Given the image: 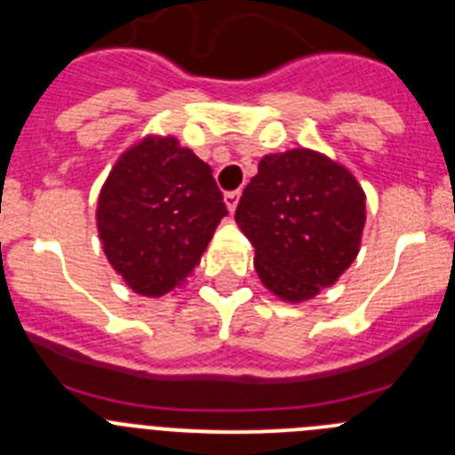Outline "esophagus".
<instances>
[{"instance_id": "34e87169", "label": "esophagus", "mask_w": 455, "mask_h": 455, "mask_svg": "<svg viewBox=\"0 0 455 455\" xmlns=\"http://www.w3.org/2000/svg\"><path fill=\"white\" fill-rule=\"evenodd\" d=\"M239 198H241V191H228V194H225V205H228V210L230 212H235L236 210V205H239Z\"/></svg>"}]
</instances>
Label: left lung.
Instances as JSON below:
<instances>
[{
	"instance_id": "1",
	"label": "left lung",
	"mask_w": 455,
	"mask_h": 455,
	"mask_svg": "<svg viewBox=\"0 0 455 455\" xmlns=\"http://www.w3.org/2000/svg\"><path fill=\"white\" fill-rule=\"evenodd\" d=\"M235 220L255 248L261 284L284 302H307L356 259L365 191L324 153H270L243 189Z\"/></svg>"
}]
</instances>
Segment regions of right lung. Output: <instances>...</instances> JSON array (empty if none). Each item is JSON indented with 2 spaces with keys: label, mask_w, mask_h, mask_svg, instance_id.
I'll use <instances>...</instances> for the list:
<instances>
[{
  "label": "right lung",
  "mask_w": 455,
  "mask_h": 455,
  "mask_svg": "<svg viewBox=\"0 0 455 455\" xmlns=\"http://www.w3.org/2000/svg\"><path fill=\"white\" fill-rule=\"evenodd\" d=\"M223 216L210 164L173 135H146L108 173L97 230L128 289L160 298L185 284Z\"/></svg>",
  "instance_id": "1"
}]
</instances>
